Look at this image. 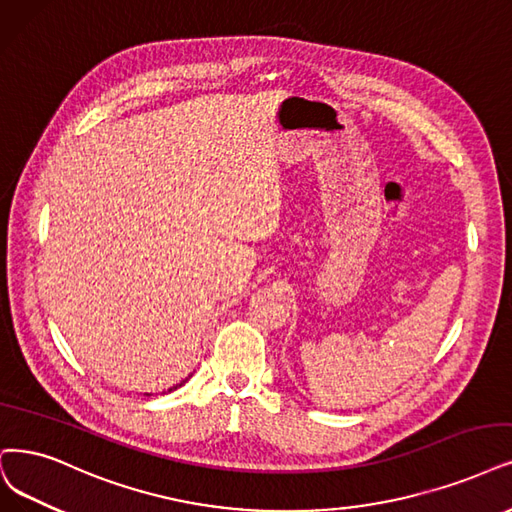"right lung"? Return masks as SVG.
<instances>
[{"label": "right lung", "instance_id": "obj_1", "mask_svg": "<svg viewBox=\"0 0 512 512\" xmlns=\"http://www.w3.org/2000/svg\"><path fill=\"white\" fill-rule=\"evenodd\" d=\"M187 380H189V377H185V380H183V382H181V384H177V386H173V388H168V392H170V390H177V388H179V386H183V384H185V382H187Z\"/></svg>", "mask_w": 512, "mask_h": 512}]
</instances>
